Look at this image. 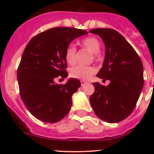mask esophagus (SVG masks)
Masks as SVG:
<instances>
[{
	"label": "esophagus",
	"mask_w": 154,
	"mask_h": 154,
	"mask_svg": "<svg viewBox=\"0 0 154 154\" xmlns=\"http://www.w3.org/2000/svg\"><path fill=\"white\" fill-rule=\"evenodd\" d=\"M87 83L86 81H85V80H80V83H81V86H84L85 84Z\"/></svg>",
	"instance_id": "1"
}]
</instances>
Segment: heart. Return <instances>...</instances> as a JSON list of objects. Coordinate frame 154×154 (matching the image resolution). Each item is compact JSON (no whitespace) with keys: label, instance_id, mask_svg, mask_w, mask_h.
<instances>
[{"label":"heart","instance_id":"b5f03b06","mask_svg":"<svg viewBox=\"0 0 154 154\" xmlns=\"http://www.w3.org/2000/svg\"><path fill=\"white\" fill-rule=\"evenodd\" d=\"M80 45L85 49L88 50L92 53L94 57L97 56L100 50V42L95 37H87L83 38L80 42ZM76 54L77 49L72 45H68L65 52L66 62L70 65H73L76 61ZM95 73V69L91 66H76L71 68L70 70V75L73 78L80 79V80H86L89 78L92 74Z\"/></svg>","mask_w":154,"mask_h":154}]
</instances>
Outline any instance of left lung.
I'll use <instances>...</instances> for the list:
<instances>
[{
  "label": "left lung",
  "mask_w": 154,
  "mask_h": 154,
  "mask_svg": "<svg viewBox=\"0 0 154 154\" xmlns=\"http://www.w3.org/2000/svg\"><path fill=\"white\" fill-rule=\"evenodd\" d=\"M90 32L103 39L106 48L103 67L97 77L109 80L107 86L93 83L90 96L96 116L108 123L125 120L134 109L144 85L142 60L130 43L112 29L95 28Z\"/></svg>",
  "instance_id": "1"
}]
</instances>
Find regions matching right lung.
Instances as JSON below:
<instances>
[{
	"instance_id": "add662e5",
	"label": "right lung",
	"mask_w": 154,
	"mask_h": 154,
	"mask_svg": "<svg viewBox=\"0 0 154 154\" xmlns=\"http://www.w3.org/2000/svg\"><path fill=\"white\" fill-rule=\"evenodd\" d=\"M87 33L72 27H54L35 35L26 46L17 78L24 105L38 120L55 123L71 109V96L81 86L80 80L70 78L62 85L54 79L68 77L66 48L74 38Z\"/></svg>"
}]
</instances>
